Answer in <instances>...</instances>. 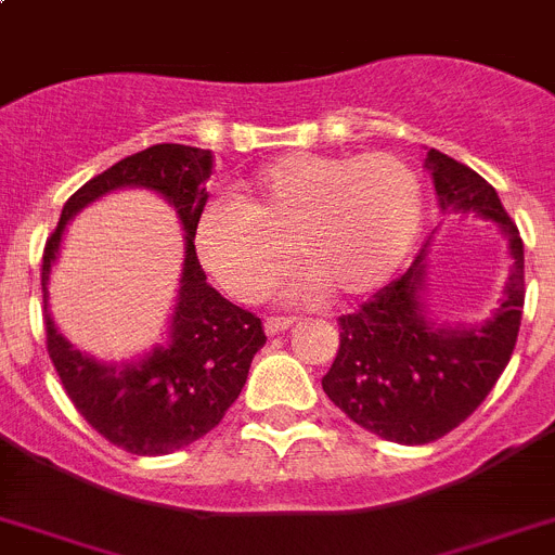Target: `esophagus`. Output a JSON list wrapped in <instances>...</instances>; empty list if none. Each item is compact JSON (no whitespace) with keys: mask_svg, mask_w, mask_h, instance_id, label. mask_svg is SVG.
<instances>
[{"mask_svg":"<svg viewBox=\"0 0 555 555\" xmlns=\"http://www.w3.org/2000/svg\"><path fill=\"white\" fill-rule=\"evenodd\" d=\"M293 324H296L293 318H264V332L268 335H279V332L291 330Z\"/></svg>","mask_w":555,"mask_h":555,"instance_id":"esophagus-1","label":"esophagus"}]
</instances>
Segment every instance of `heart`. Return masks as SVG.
Segmentation results:
<instances>
[{
    "instance_id": "1",
    "label": "heart",
    "mask_w": 555,
    "mask_h": 555,
    "mask_svg": "<svg viewBox=\"0 0 555 555\" xmlns=\"http://www.w3.org/2000/svg\"><path fill=\"white\" fill-rule=\"evenodd\" d=\"M424 223V184L393 153H284L237 186V204H209L192 229L197 262L240 301H257L287 264V293L346 301L383 287ZM288 248L284 249L283 245Z\"/></svg>"
}]
</instances>
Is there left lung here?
I'll use <instances>...</instances> for the list:
<instances>
[{"instance_id": "1", "label": "left lung", "mask_w": 555, "mask_h": 555, "mask_svg": "<svg viewBox=\"0 0 555 555\" xmlns=\"http://www.w3.org/2000/svg\"><path fill=\"white\" fill-rule=\"evenodd\" d=\"M424 167L444 215L498 225L511 257L508 282L489 318L461 324L430 310L427 248L391 284L340 321L326 397L354 424L397 444H430L489 397L517 344L525 305V254L494 186L466 164L427 151Z\"/></svg>"}]
</instances>
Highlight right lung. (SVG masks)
<instances>
[{
  "label": "right lung",
  "mask_w": 555,
  "mask_h": 555,
  "mask_svg": "<svg viewBox=\"0 0 555 555\" xmlns=\"http://www.w3.org/2000/svg\"><path fill=\"white\" fill-rule=\"evenodd\" d=\"M211 153L190 144H153L94 176L64 204L41 264L47 351L77 413L111 444L133 455H170L220 424L264 346L262 321L220 296L197 262L192 229L206 206ZM119 189L164 196L185 229V264L163 344L122 364L80 352L49 312V276L65 225L86 205Z\"/></svg>",
  "instance_id": "add662e5"
}]
</instances>
